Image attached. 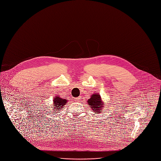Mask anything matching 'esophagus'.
Returning a JSON list of instances; mask_svg holds the SVG:
<instances>
[{"instance_id":"1","label":"esophagus","mask_w":161,"mask_h":161,"mask_svg":"<svg viewBox=\"0 0 161 161\" xmlns=\"http://www.w3.org/2000/svg\"><path fill=\"white\" fill-rule=\"evenodd\" d=\"M75 102H79L80 100V98H76L74 99Z\"/></svg>"}]
</instances>
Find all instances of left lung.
Instances as JSON below:
<instances>
[{
    "mask_svg": "<svg viewBox=\"0 0 161 161\" xmlns=\"http://www.w3.org/2000/svg\"><path fill=\"white\" fill-rule=\"evenodd\" d=\"M87 103L94 114H98L102 112V108H104L105 103L102 100L100 93H93L90 96V98L87 100Z\"/></svg>",
    "mask_w": 161,
    "mask_h": 161,
    "instance_id": "8db88e82",
    "label": "left lung"
}]
</instances>
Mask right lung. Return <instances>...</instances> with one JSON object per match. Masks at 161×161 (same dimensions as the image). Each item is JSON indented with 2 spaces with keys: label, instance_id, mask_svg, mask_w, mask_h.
I'll list each match as a JSON object with an SVG mask.
<instances>
[{
  "label": "right lung",
  "instance_id": "right-lung-1",
  "mask_svg": "<svg viewBox=\"0 0 161 161\" xmlns=\"http://www.w3.org/2000/svg\"><path fill=\"white\" fill-rule=\"evenodd\" d=\"M68 100L63 98H61L59 95L56 96L54 98H53V107L54 111H59L63 109L65 105L67 103Z\"/></svg>",
  "mask_w": 161,
  "mask_h": 161
}]
</instances>
